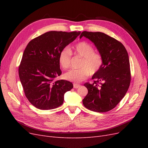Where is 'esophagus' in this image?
Listing matches in <instances>:
<instances>
[{
    "instance_id": "34e87169",
    "label": "esophagus",
    "mask_w": 148,
    "mask_h": 148,
    "mask_svg": "<svg viewBox=\"0 0 148 148\" xmlns=\"http://www.w3.org/2000/svg\"><path fill=\"white\" fill-rule=\"evenodd\" d=\"M80 86V85L78 84H77V83H74L73 84V87L74 88H78Z\"/></svg>"
}]
</instances>
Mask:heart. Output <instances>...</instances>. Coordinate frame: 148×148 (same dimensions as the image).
<instances>
[{
  "label": "heart",
  "mask_w": 148,
  "mask_h": 148,
  "mask_svg": "<svg viewBox=\"0 0 148 148\" xmlns=\"http://www.w3.org/2000/svg\"><path fill=\"white\" fill-rule=\"evenodd\" d=\"M75 54L82 58L79 69L71 70L64 75L66 79L75 83H79L86 79L89 75L96 74L101 69L104 63L102 55L95 52V48L86 41H81L74 47ZM72 52L65 47L62 49L59 55V61L64 69H68L71 65Z\"/></svg>",
  "instance_id": "obj_1"
}]
</instances>
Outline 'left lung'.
I'll return each instance as SVG.
<instances>
[{
	"mask_svg": "<svg viewBox=\"0 0 148 148\" xmlns=\"http://www.w3.org/2000/svg\"><path fill=\"white\" fill-rule=\"evenodd\" d=\"M83 36L94 42L102 55L104 63L94 75V83L84 84L88 94L84 106L97 112H106L116 107L128 91L131 82L129 57L126 49L118 40L101 32L83 31Z\"/></svg>",
	"mask_w": 148,
	"mask_h": 148,
	"instance_id": "8db88e82",
	"label": "left lung"
}]
</instances>
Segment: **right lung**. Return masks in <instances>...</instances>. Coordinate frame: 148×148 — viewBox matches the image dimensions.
Masks as SVG:
<instances>
[{
	"label": "right lung",
	"mask_w": 148,
	"mask_h": 148,
	"mask_svg": "<svg viewBox=\"0 0 148 148\" xmlns=\"http://www.w3.org/2000/svg\"><path fill=\"white\" fill-rule=\"evenodd\" d=\"M80 32L51 31L29 41L19 65L18 73L25 95L31 104L41 110H51L62 105L64 94L72 83L55 78L62 74L59 55Z\"/></svg>",
	"instance_id": "1"
}]
</instances>
